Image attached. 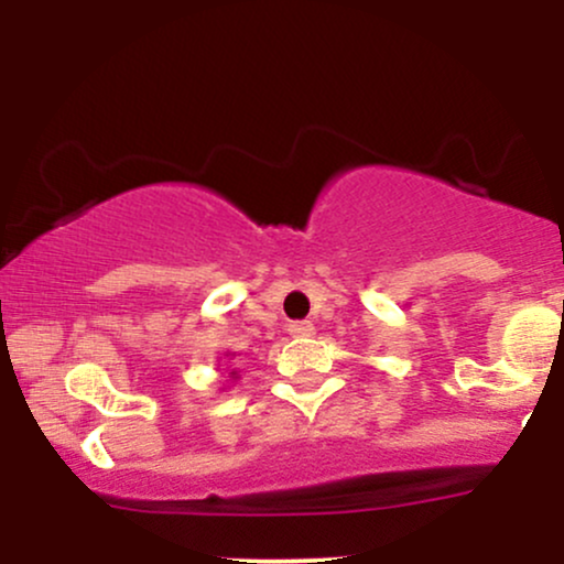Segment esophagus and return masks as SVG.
<instances>
[{"label": "esophagus", "instance_id": "obj_1", "mask_svg": "<svg viewBox=\"0 0 564 564\" xmlns=\"http://www.w3.org/2000/svg\"><path fill=\"white\" fill-rule=\"evenodd\" d=\"M289 334L296 336V339H304V336H313L315 334V326L310 321H296L289 326Z\"/></svg>", "mask_w": 564, "mask_h": 564}]
</instances>
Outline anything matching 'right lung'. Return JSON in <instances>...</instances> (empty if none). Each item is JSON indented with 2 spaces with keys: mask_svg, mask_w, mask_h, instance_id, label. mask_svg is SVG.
<instances>
[{
  "mask_svg": "<svg viewBox=\"0 0 564 564\" xmlns=\"http://www.w3.org/2000/svg\"><path fill=\"white\" fill-rule=\"evenodd\" d=\"M228 358H230V355H228ZM230 377H232V379H236V371H230Z\"/></svg>",
  "mask_w": 564,
  "mask_h": 564,
  "instance_id": "1",
  "label": "right lung"
}]
</instances>
